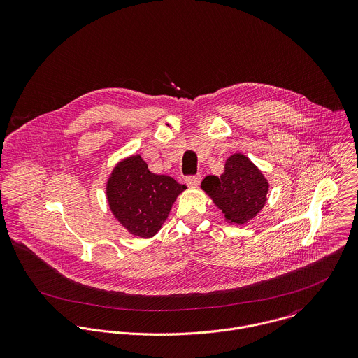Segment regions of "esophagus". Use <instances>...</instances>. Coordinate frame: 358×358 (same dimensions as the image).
I'll return each mask as SVG.
<instances>
[{"label":"esophagus","instance_id":"34e87169","mask_svg":"<svg viewBox=\"0 0 358 358\" xmlns=\"http://www.w3.org/2000/svg\"><path fill=\"white\" fill-rule=\"evenodd\" d=\"M185 182H186V185H187L189 187H196V186H199L200 182H201V175H200V173H199V175H190V176H187V178L185 179Z\"/></svg>","mask_w":358,"mask_h":358}]
</instances>
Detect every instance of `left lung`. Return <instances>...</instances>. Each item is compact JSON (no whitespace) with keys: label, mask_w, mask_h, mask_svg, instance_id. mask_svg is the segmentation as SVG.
<instances>
[{"label":"left lung","mask_w":358,"mask_h":358,"mask_svg":"<svg viewBox=\"0 0 358 358\" xmlns=\"http://www.w3.org/2000/svg\"><path fill=\"white\" fill-rule=\"evenodd\" d=\"M201 187L227 220L243 224L266 204L268 183L248 157L234 154L227 158L220 178L206 176Z\"/></svg>","instance_id":"8db88e82"}]
</instances>
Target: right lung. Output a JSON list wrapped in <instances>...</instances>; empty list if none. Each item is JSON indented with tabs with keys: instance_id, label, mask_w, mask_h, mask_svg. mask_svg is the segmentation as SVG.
I'll return each mask as SVG.
<instances>
[{
	"instance_id": "add662e5",
	"label": "right lung",
	"mask_w": 358,
	"mask_h": 358,
	"mask_svg": "<svg viewBox=\"0 0 358 358\" xmlns=\"http://www.w3.org/2000/svg\"><path fill=\"white\" fill-rule=\"evenodd\" d=\"M186 189L173 178L149 171L141 155L121 161L107 182V200L118 222L134 236L149 238Z\"/></svg>"
}]
</instances>
